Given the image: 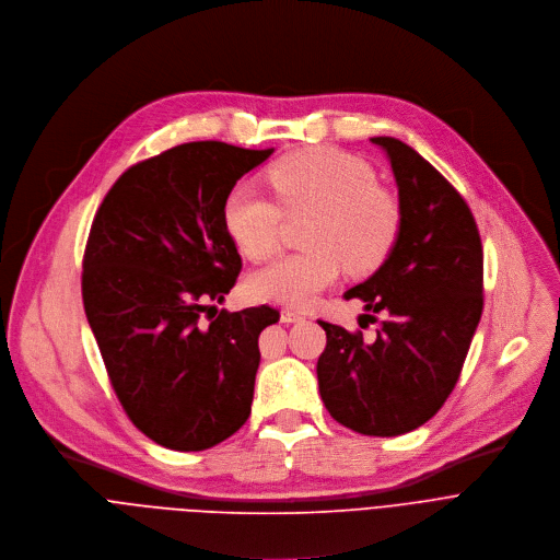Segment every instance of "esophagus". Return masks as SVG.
I'll return each instance as SVG.
<instances>
[{
  "label": "esophagus",
  "mask_w": 560,
  "mask_h": 560,
  "mask_svg": "<svg viewBox=\"0 0 560 560\" xmlns=\"http://www.w3.org/2000/svg\"><path fill=\"white\" fill-rule=\"evenodd\" d=\"M280 319H282L284 324H295V322H304V315H300V313L293 311V308H282Z\"/></svg>",
  "instance_id": "1"
}]
</instances>
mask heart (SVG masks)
Returning <instances> with one entry per match:
<instances>
[{"instance_id": "1", "label": "heart", "mask_w": 560, "mask_h": 560, "mask_svg": "<svg viewBox=\"0 0 560 560\" xmlns=\"http://www.w3.org/2000/svg\"><path fill=\"white\" fill-rule=\"evenodd\" d=\"M269 183L287 213H313L302 254L280 256L258 269L249 287L258 298L308 306L338 282L345 262L355 273L377 269L401 234V205L377 185L375 170L345 152L289 156L269 170ZM260 185L243 180L222 207L225 228L241 252L265 260L280 247L284 212Z\"/></svg>"}]
</instances>
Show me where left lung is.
<instances>
[{
	"mask_svg": "<svg viewBox=\"0 0 560 560\" xmlns=\"http://www.w3.org/2000/svg\"><path fill=\"white\" fill-rule=\"evenodd\" d=\"M390 163L401 234L390 256L345 300L386 315L377 335L317 319L326 349L319 395L335 421L371 436H397L425 423L453 393L483 311V249L459 191L421 154L393 137H373Z\"/></svg>",
	"mask_w": 560,
	"mask_h": 560,
	"instance_id": "left-lung-1",
	"label": "left lung"
}]
</instances>
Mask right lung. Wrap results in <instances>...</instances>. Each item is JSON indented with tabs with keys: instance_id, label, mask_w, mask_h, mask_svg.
<instances>
[{
	"instance_id": "1",
	"label": "right lung",
	"mask_w": 560,
	"mask_h": 560,
	"mask_svg": "<svg viewBox=\"0 0 560 560\" xmlns=\"http://www.w3.org/2000/svg\"><path fill=\"white\" fill-rule=\"evenodd\" d=\"M273 154L220 141L176 145L130 167L103 198L83 256V308L112 388L159 445L198 453L249 419L258 338L271 306L215 308L243 260L222 207Z\"/></svg>"
}]
</instances>
